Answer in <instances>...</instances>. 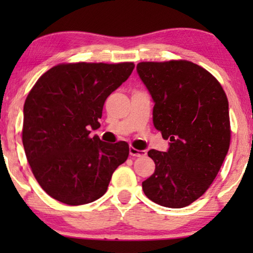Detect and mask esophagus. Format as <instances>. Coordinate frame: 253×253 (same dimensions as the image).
I'll use <instances>...</instances> for the list:
<instances>
[{
	"label": "esophagus",
	"instance_id": "1",
	"mask_svg": "<svg viewBox=\"0 0 253 253\" xmlns=\"http://www.w3.org/2000/svg\"><path fill=\"white\" fill-rule=\"evenodd\" d=\"M129 153L131 157H144V155H146V152L145 151L137 150V148H133V147H130Z\"/></svg>",
	"mask_w": 253,
	"mask_h": 253
}]
</instances>
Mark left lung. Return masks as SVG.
<instances>
[{
	"label": "left lung",
	"instance_id": "obj_1",
	"mask_svg": "<svg viewBox=\"0 0 253 253\" xmlns=\"http://www.w3.org/2000/svg\"><path fill=\"white\" fill-rule=\"evenodd\" d=\"M137 72L154 101L155 129L170 141L167 152L148 151L155 170L143 191L159 205L182 209L206 192L229 150L227 95L214 76L189 61L140 62Z\"/></svg>",
	"mask_w": 253,
	"mask_h": 253
}]
</instances>
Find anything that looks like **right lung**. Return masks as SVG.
Instances as JSON below:
<instances>
[{
    "instance_id": "right-lung-1",
    "label": "right lung",
    "mask_w": 253,
    "mask_h": 253,
    "mask_svg": "<svg viewBox=\"0 0 253 253\" xmlns=\"http://www.w3.org/2000/svg\"><path fill=\"white\" fill-rule=\"evenodd\" d=\"M132 62L63 63L38 79L24 103L23 145L34 177L51 198L77 206L105 195L129 157L126 141L98 136L106 99L129 78Z\"/></svg>"
}]
</instances>
